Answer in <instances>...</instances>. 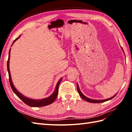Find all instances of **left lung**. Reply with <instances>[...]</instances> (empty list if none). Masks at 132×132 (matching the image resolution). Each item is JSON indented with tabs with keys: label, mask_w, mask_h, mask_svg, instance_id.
Listing matches in <instances>:
<instances>
[{
	"label": "left lung",
	"mask_w": 132,
	"mask_h": 132,
	"mask_svg": "<svg viewBox=\"0 0 132 132\" xmlns=\"http://www.w3.org/2000/svg\"><path fill=\"white\" fill-rule=\"evenodd\" d=\"M122 48V47H121ZM123 50V49H122ZM123 52H124V50H123ZM77 90H78V93H79V95H80V96L83 99H84V100H85L86 101H87V102H89V103H103V102H106V101H108V100H111V99H113V98L116 96V95H114V96H112V97H111V98H109V99H104V100H94V99H89V98H88V97H87L86 96H85V95H84L82 92H81V91H80V89H79V86H78V83H77Z\"/></svg>",
	"instance_id": "left-lung-1"
}]
</instances>
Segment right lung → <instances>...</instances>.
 Here are the masks:
<instances>
[{
  "mask_svg": "<svg viewBox=\"0 0 132 132\" xmlns=\"http://www.w3.org/2000/svg\"><path fill=\"white\" fill-rule=\"evenodd\" d=\"M20 37V36L19 37L15 39L14 41L13 42V44L15 43V42L18 40V39ZM12 44V45H13ZM10 52H11V49H10L9 51V54H8V59L7 61V70H8V75H9V81H10V83L11 88H12L13 91L14 92L17 96H18L19 98H20L23 102L26 103L27 105H29L30 106H33V107H39V106H46L47 105H49L50 104L53 103L54 102V100L56 99L57 96H58V87H59V85H60V83H61L62 79V78H61L60 80L58 81V82L57 83V85H56L55 90L54 92L50 95L49 97H47L46 98H45V99H41V100H34V99H29V98H28L26 96H24V95H22L18 91V90L16 89V88L14 87L13 84L12 83V79H11V73H10V66H9V63H10Z\"/></svg>",
  "mask_w": 132,
  "mask_h": 132,
  "instance_id": "obj_1",
  "label": "right lung"
}]
</instances>
